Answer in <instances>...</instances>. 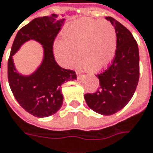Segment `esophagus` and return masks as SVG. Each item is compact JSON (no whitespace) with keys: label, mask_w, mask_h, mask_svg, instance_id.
<instances>
[{"label":"esophagus","mask_w":153,"mask_h":153,"mask_svg":"<svg viewBox=\"0 0 153 153\" xmlns=\"http://www.w3.org/2000/svg\"><path fill=\"white\" fill-rule=\"evenodd\" d=\"M77 76H82V74H80V73L77 72Z\"/></svg>","instance_id":"1"}]
</instances>
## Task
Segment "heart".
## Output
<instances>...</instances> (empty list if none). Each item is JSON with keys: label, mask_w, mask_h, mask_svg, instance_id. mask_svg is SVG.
Returning <instances> with one entry per match:
<instances>
[{"label": "heart", "mask_w": 153, "mask_h": 153, "mask_svg": "<svg viewBox=\"0 0 153 153\" xmlns=\"http://www.w3.org/2000/svg\"><path fill=\"white\" fill-rule=\"evenodd\" d=\"M62 39L55 45V55L66 67L74 65L77 56L85 70L97 72L110 64L115 53L116 33L105 20H76L64 30Z\"/></svg>", "instance_id": "heart-1"}]
</instances>
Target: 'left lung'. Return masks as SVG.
Listing matches in <instances>:
<instances>
[{
    "label": "left lung",
    "instance_id": "obj_1",
    "mask_svg": "<svg viewBox=\"0 0 153 153\" xmlns=\"http://www.w3.org/2000/svg\"><path fill=\"white\" fill-rule=\"evenodd\" d=\"M116 33V51L111 65L98 74L100 87L85 94L88 106L98 114L111 115L122 109L132 99L140 78L138 44L131 32L112 17H106Z\"/></svg>",
    "mask_w": 153,
    "mask_h": 153
}]
</instances>
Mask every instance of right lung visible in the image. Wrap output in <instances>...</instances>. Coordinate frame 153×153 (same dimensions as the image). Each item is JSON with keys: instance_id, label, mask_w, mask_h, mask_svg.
I'll list each match as a JSON object with an SVG mask.
<instances>
[{"instance_id": "1", "label": "right lung", "mask_w": 153, "mask_h": 153, "mask_svg": "<svg viewBox=\"0 0 153 153\" xmlns=\"http://www.w3.org/2000/svg\"><path fill=\"white\" fill-rule=\"evenodd\" d=\"M64 21L65 19H59L55 13L35 18L19 29L12 45L7 63L9 86L19 105L36 117H48L59 110L64 100L61 85L68 81L76 80V72L60 67L53 55V42ZM30 39L42 45L44 58L34 73L23 76L16 71L12 56Z\"/></svg>"}]
</instances>
